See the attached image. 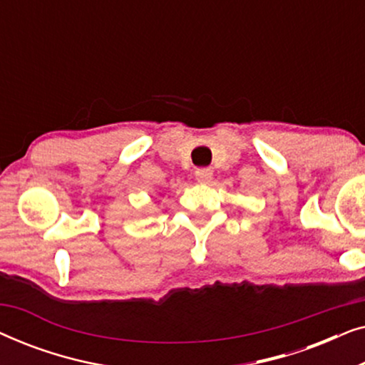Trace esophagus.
Instances as JSON below:
<instances>
[{
  "label": "esophagus",
  "mask_w": 365,
  "mask_h": 365,
  "mask_svg": "<svg viewBox=\"0 0 365 365\" xmlns=\"http://www.w3.org/2000/svg\"><path fill=\"white\" fill-rule=\"evenodd\" d=\"M196 179L199 182L207 184L212 179V171L209 168H199L196 171Z\"/></svg>",
  "instance_id": "34e87169"
}]
</instances>
